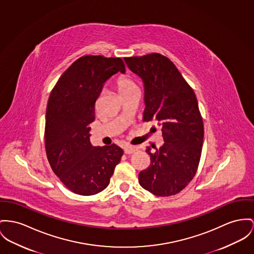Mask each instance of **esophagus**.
<instances>
[{
	"instance_id": "34e87169",
	"label": "esophagus",
	"mask_w": 254,
	"mask_h": 254,
	"mask_svg": "<svg viewBox=\"0 0 254 254\" xmlns=\"http://www.w3.org/2000/svg\"><path fill=\"white\" fill-rule=\"evenodd\" d=\"M137 147L136 146H126L124 147V153L125 154H132V153H135V151H137Z\"/></svg>"
}]
</instances>
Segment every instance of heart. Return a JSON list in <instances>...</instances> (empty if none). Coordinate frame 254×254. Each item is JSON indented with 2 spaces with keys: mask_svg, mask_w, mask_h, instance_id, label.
<instances>
[{
  "mask_svg": "<svg viewBox=\"0 0 254 254\" xmlns=\"http://www.w3.org/2000/svg\"><path fill=\"white\" fill-rule=\"evenodd\" d=\"M115 85L122 97H125L129 94L138 91V87L135 80L128 74L119 75L115 81Z\"/></svg>",
  "mask_w": 254,
  "mask_h": 254,
  "instance_id": "1",
  "label": "heart"
}]
</instances>
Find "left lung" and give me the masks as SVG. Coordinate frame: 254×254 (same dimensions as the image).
<instances>
[{"label": "left lung", "instance_id": "8db88e82", "mask_svg": "<svg viewBox=\"0 0 254 254\" xmlns=\"http://www.w3.org/2000/svg\"><path fill=\"white\" fill-rule=\"evenodd\" d=\"M144 83L143 122L162 126L164 145L150 156V166L138 183L157 196L180 192L194 177L202 151L204 126L193 89L168 57L151 53L124 58Z\"/></svg>", "mask_w": 254, "mask_h": 254}]
</instances>
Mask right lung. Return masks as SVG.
<instances>
[{
  "mask_svg": "<svg viewBox=\"0 0 254 254\" xmlns=\"http://www.w3.org/2000/svg\"><path fill=\"white\" fill-rule=\"evenodd\" d=\"M119 71L121 58L86 55L76 60L52 89L46 109L45 150L55 174L81 195L106 189L123 150L117 144L92 146L89 124L95 119V102L104 83Z\"/></svg>",
  "mask_w": 254,
  "mask_h": 254,
  "instance_id": "right-lung-1",
  "label": "right lung"
}]
</instances>
